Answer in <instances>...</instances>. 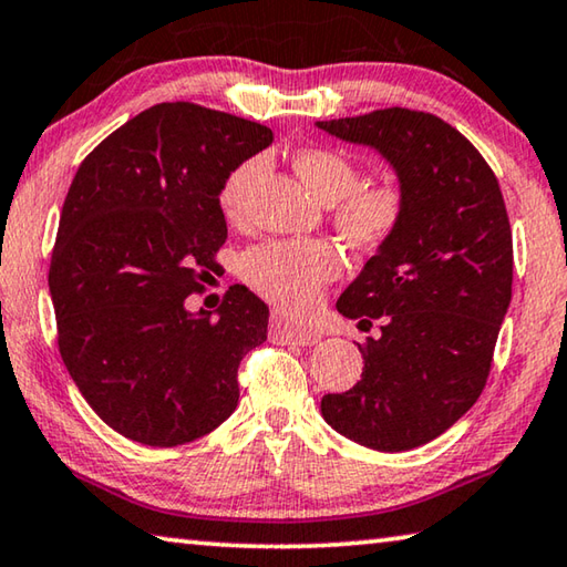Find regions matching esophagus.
<instances>
[{
    "label": "esophagus",
    "instance_id": "obj_1",
    "mask_svg": "<svg viewBox=\"0 0 567 567\" xmlns=\"http://www.w3.org/2000/svg\"><path fill=\"white\" fill-rule=\"evenodd\" d=\"M271 329H274L276 336H281V339L291 341L296 346H313V343L321 341V333L316 331V329H311V326L286 319V316H281V313L274 316Z\"/></svg>",
    "mask_w": 567,
    "mask_h": 567
}]
</instances>
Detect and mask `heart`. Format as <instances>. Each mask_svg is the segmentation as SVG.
<instances>
[{"mask_svg":"<svg viewBox=\"0 0 567 567\" xmlns=\"http://www.w3.org/2000/svg\"><path fill=\"white\" fill-rule=\"evenodd\" d=\"M296 174L316 198L336 206V226L359 246H379L389 238L403 214V198L391 186H365L361 172L349 156L333 148H301L293 156ZM261 172V158H246L226 174L218 188V206L226 218H238L246 198ZM341 261L336 248L326 241H266L254 246L241 258L246 284L268 301L289 309H303L326 281L339 274Z\"/></svg>","mask_w":567,"mask_h":567,"instance_id":"1","label":"heart"}]
</instances>
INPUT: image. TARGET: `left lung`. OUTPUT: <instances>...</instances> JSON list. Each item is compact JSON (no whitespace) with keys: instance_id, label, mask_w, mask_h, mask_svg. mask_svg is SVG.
<instances>
[{"instance_id":"left-lung-1","label":"left lung","mask_w":567,"mask_h":567,"mask_svg":"<svg viewBox=\"0 0 567 567\" xmlns=\"http://www.w3.org/2000/svg\"><path fill=\"white\" fill-rule=\"evenodd\" d=\"M381 154L403 214L336 301L361 331V381L321 399L353 443L401 453L439 439L478 401L513 291V234L498 178L468 138L411 109L316 122Z\"/></svg>"}]
</instances>
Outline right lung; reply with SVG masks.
<instances>
[{"instance_id":"add662e5","label":"right lung","mask_w":567,"mask_h":567,"mask_svg":"<svg viewBox=\"0 0 567 567\" xmlns=\"http://www.w3.org/2000/svg\"><path fill=\"white\" fill-rule=\"evenodd\" d=\"M274 142L248 118L188 102L128 118L64 198L49 266L59 351L76 389L124 439L192 443L238 405V363L266 341L268 306L234 286L192 313L226 241L218 188Z\"/></svg>"}]
</instances>
